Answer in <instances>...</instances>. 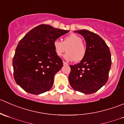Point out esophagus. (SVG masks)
<instances>
[{"instance_id": "1", "label": "esophagus", "mask_w": 124, "mask_h": 124, "mask_svg": "<svg viewBox=\"0 0 124 124\" xmlns=\"http://www.w3.org/2000/svg\"><path fill=\"white\" fill-rule=\"evenodd\" d=\"M63 65H68V63H67V62H65V61H63Z\"/></svg>"}]
</instances>
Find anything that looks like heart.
<instances>
[{
    "mask_svg": "<svg viewBox=\"0 0 124 124\" xmlns=\"http://www.w3.org/2000/svg\"><path fill=\"white\" fill-rule=\"evenodd\" d=\"M53 48L59 56L67 50L64 57L70 61L78 62L83 60L86 53V47L82 42V38L75 33H71L63 38V41L56 39L53 41ZM67 50H66V48Z\"/></svg>",
    "mask_w": 124,
    "mask_h": 124,
    "instance_id": "heart-1",
    "label": "heart"
}]
</instances>
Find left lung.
I'll return each instance as SVG.
<instances>
[{
	"label": "left lung",
	"instance_id": "left-lung-1",
	"mask_svg": "<svg viewBox=\"0 0 124 124\" xmlns=\"http://www.w3.org/2000/svg\"><path fill=\"white\" fill-rule=\"evenodd\" d=\"M74 32L84 37L86 53L80 63L70 66V84L74 90L85 94L95 93L108 80L112 64L110 52L98 35L86 29Z\"/></svg>",
	"mask_w": 124,
	"mask_h": 124
}]
</instances>
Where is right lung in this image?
Wrapping results in <instances>:
<instances>
[{
	"mask_svg": "<svg viewBox=\"0 0 124 124\" xmlns=\"http://www.w3.org/2000/svg\"><path fill=\"white\" fill-rule=\"evenodd\" d=\"M68 32L41 24L18 42L12 61L14 77L26 92L38 95L52 88L54 75L63 66L54 52L53 41Z\"/></svg>",
	"mask_w": 124,
	"mask_h": 124,
	"instance_id": "add662e5",
	"label": "right lung"
}]
</instances>
